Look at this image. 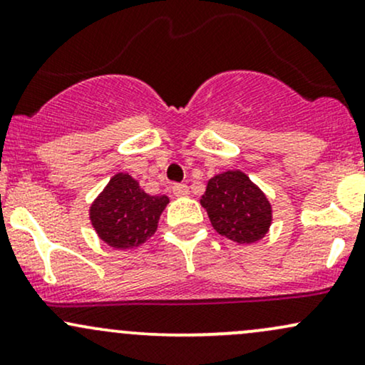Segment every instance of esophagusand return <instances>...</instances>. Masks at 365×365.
Wrapping results in <instances>:
<instances>
[{"label": "esophagus", "instance_id": "esophagus-1", "mask_svg": "<svg viewBox=\"0 0 365 365\" xmlns=\"http://www.w3.org/2000/svg\"><path fill=\"white\" fill-rule=\"evenodd\" d=\"M188 187L185 185V183H177V185H173V194L177 197H185L188 195Z\"/></svg>", "mask_w": 365, "mask_h": 365}]
</instances>
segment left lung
<instances>
[{
    "label": "left lung",
    "instance_id": "8db88e82",
    "mask_svg": "<svg viewBox=\"0 0 365 365\" xmlns=\"http://www.w3.org/2000/svg\"><path fill=\"white\" fill-rule=\"evenodd\" d=\"M200 206L220 235L242 245L262 240L273 223V206L267 195L240 170L209 178Z\"/></svg>",
    "mask_w": 365,
    "mask_h": 365
}]
</instances>
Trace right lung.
Wrapping results in <instances>:
<instances>
[{
	"label": "right lung",
	"mask_w": 365,
	"mask_h": 365,
	"mask_svg": "<svg viewBox=\"0 0 365 365\" xmlns=\"http://www.w3.org/2000/svg\"><path fill=\"white\" fill-rule=\"evenodd\" d=\"M168 204L166 195H149L139 180L116 173L92 200L89 220L103 244L130 250L156 233L159 216Z\"/></svg>",
	"instance_id": "obj_1"
}]
</instances>
